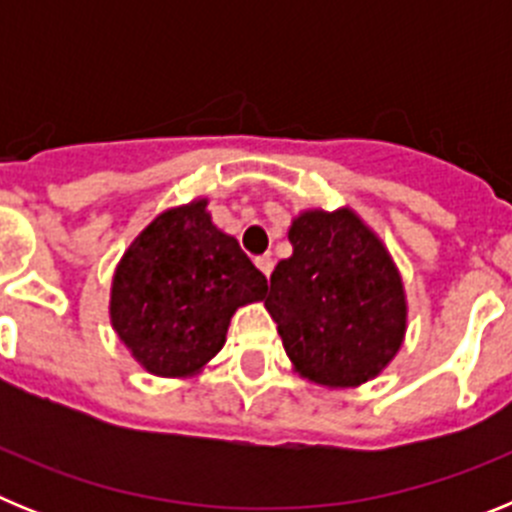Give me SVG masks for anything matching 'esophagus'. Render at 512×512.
<instances>
[{"mask_svg": "<svg viewBox=\"0 0 512 512\" xmlns=\"http://www.w3.org/2000/svg\"><path fill=\"white\" fill-rule=\"evenodd\" d=\"M256 266H259V271H261V274H264V277L269 279L271 269H274V261H271L269 256H261V259H256Z\"/></svg>", "mask_w": 512, "mask_h": 512, "instance_id": "34e87169", "label": "esophagus"}]
</instances>
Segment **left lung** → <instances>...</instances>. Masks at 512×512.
I'll list each match as a JSON object with an SVG mask.
<instances>
[{
  "instance_id": "8db88e82",
  "label": "left lung",
  "mask_w": 512,
  "mask_h": 512,
  "mask_svg": "<svg viewBox=\"0 0 512 512\" xmlns=\"http://www.w3.org/2000/svg\"><path fill=\"white\" fill-rule=\"evenodd\" d=\"M287 235L292 256L271 274L264 305L295 372L328 390L369 382L408 330L390 251L351 207L300 212Z\"/></svg>"
}]
</instances>
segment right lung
Listing matches in <instances>:
<instances>
[{
    "mask_svg": "<svg viewBox=\"0 0 512 512\" xmlns=\"http://www.w3.org/2000/svg\"><path fill=\"white\" fill-rule=\"evenodd\" d=\"M264 295L266 277L200 197L153 217L122 253L110 320L146 372L192 377L225 346L235 310Z\"/></svg>",
    "mask_w": 512,
    "mask_h": 512,
    "instance_id": "right-lung-1",
    "label": "right lung"
}]
</instances>
